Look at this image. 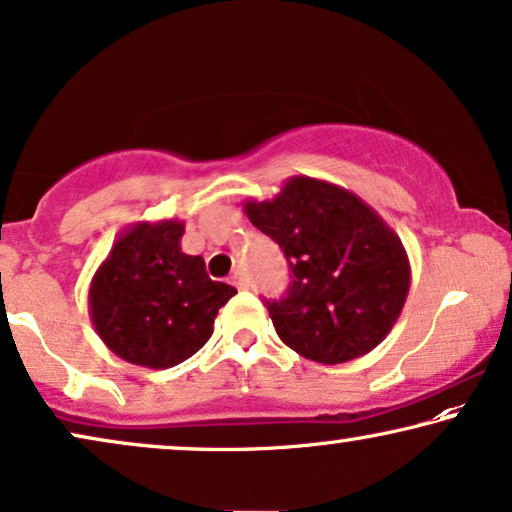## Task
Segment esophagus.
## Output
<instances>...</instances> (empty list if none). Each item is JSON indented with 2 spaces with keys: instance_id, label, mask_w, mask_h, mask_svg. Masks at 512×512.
Wrapping results in <instances>:
<instances>
[{
  "instance_id": "34e87169",
  "label": "esophagus",
  "mask_w": 512,
  "mask_h": 512,
  "mask_svg": "<svg viewBox=\"0 0 512 512\" xmlns=\"http://www.w3.org/2000/svg\"><path fill=\"white\" fill-rule=\"evenodd\" d=\"M232 285L236 287V290H246V287H248V280H246V276H243V271H234V276H232Z\"/></svg>"
}]
</instances>
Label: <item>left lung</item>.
I'll list each match as a JSON object with an SVG mask.
<instances>
[{
    "mask_svg": "<svg viewBox=\"0 0 512 512\" xmlns=\"http://www.w3.org/2000/svg\"><path fill=\"white\" fill-rule=\"evenodd\" d=\"M248 220L285 253L292 283L266 301L287 348L320 364L371 352L406 304L410 262L392 227L341 185L292 176L269 201H246Z\"/></svg>",
    "mask_w": 512,
    "mask_h": 512,
    "instance_id": "8db88e82",
    "label": "left lung"
}]
</instances>
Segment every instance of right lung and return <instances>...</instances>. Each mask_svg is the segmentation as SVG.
Wrapping results in <instances>:
<instances>
[{
	"instance_id": "right-lung-1",
	"label": "right lung",
	"mask_w": 512,
	"mask_h": 512,
	"mask_svg": "<svg viewBox=\"0 0 512 512\" xmlns=\"http://www.w3.org/2000/svg\"><path fill=\"white\" fill-rule=\"evenodd\" d=\"M181 220L134 222L92 276L90 320L106 348L129 364L171 369L213 334L236 290L211 280L204 257L185 255Z\"/></svg>"
}]
</instances>
